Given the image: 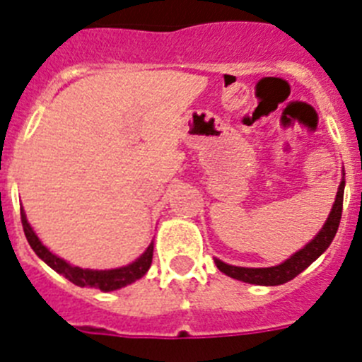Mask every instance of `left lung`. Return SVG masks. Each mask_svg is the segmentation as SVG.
I'll return each mask as SVG.
<instances>
[{"mask_svg": "<svg viewBox=\"0 0 362 362\" xmlns=\"http://www.w3.org/2000/svg\"><path fill=\"white\" fill-rule=\"evenodd\" d=\"M343 194L344 178H341V184L339 187H337L336 202H334L332 211H330L329 218H327L322 230L316 234V238H314L313 241L307 243V245L303 246L302 250H298L296 253H293L291 257H289L288 261H284L282 264L272 266V268H241V266H232L227 264V262L219 261V259H214L216 266H218L219 272H223L225 275L232 276V279L235 280H241V282L257 284V286H280V284L289 282V280L295 279L296 275H300L303 269L309 268V266L330 246L341 221Z\"/></svg>", "mask_w": 362, "mask_h": 362, "instance_id": "obj_1", "label": "left lung"}]
</instances>
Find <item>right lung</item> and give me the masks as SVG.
I'll return each instance as SVG.
<instances>
[{
  "label": "right lung",
  "mask_w": 362,
  "mask_h": 362,
  "mask_svg": "<svg viewBox=\"0 0 362 362\" xmlns=\"http://www.w3.org/2000/svg\"><path fill=\"white\" fill-rule=\"evenodd\" d=\"M21 223L23 230H25L26 239H28L30 246H32L33 252L42 259L46 264L52 269H55L57 273L66 276L69 282H73L74 286H80V288H96L101 291H116V289L124 288L128 284L139 280L141 276H144V273L150 269L151 259H153V243L146 248V252L141 255L139 259H135L132 264L123 266V268L116 269H83L78 266H71L69 262H66L64 259L57 257L55 253L49 252L46 246L40 243V239L37 238L35 232L30 227L26 214L21 209Z\"/></svg>",
  "instance_id": "1"
}]
</instances>
